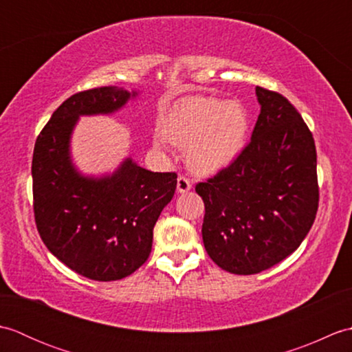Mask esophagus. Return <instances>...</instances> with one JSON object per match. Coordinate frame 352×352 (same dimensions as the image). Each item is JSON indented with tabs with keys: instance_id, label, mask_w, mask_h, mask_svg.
Returning a JSON list of instances; mask_svg holds the SVG:
<instances>
[{
	"instance_id": "obj_1",
	"label": "esophagus",
	"mask_w": 352,
	"mask_h": 352,
	"mask_svg": "<svg viewBox=\"0 0 352 352\" xmlns=\"http://www.w3.org/2000/svg\"><path fill=\"white\" fill-rule=\"evenodd\" d=\"M192 189V183L189 182V178L186 177H178L177 180V192L178 193H186Z\"/></svg>"
}]
</instances>
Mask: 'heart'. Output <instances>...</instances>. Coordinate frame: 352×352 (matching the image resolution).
<instances>
[{
    "label": "heart",
    "mask_w": 352,
    "mask_h": 352,
    "mask_svg": "<svg viewBox=\"0 0 352 352\" xmlns=\"http://www.w3.org/2000/svg\"><path fill=\"white\" fill-rule=\"evenodd\" d=\"M250 133V116L237 100L189 96L168 119L164 138H154V146L166 151L170 145L186 149L189 168L210 175L231 166L243 153Z\"/></svg>",
    "instance_id": "obj_1"
}]
</instances>
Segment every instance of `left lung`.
<instances>
[{
  "label": "left lung",
  "mask_w": 352,
  "mask_h": 352,
  "mask_svg": "<svg viewBox=\"0 0 352 352\" xmlns=\"http://www.w3.org/2000/svg\"><path fill=\"white\" fill-rule=\"evenodd\" d=\"M260 115L231 166L197 184L206 251L223 271L258 274L290 256L316 218V148L283 95L256 87Z\"/></svg>",
  "instance_id": "1"
}]
</instances>
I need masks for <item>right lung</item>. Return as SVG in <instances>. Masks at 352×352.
<instances>
[{
    "mask_svg": "<svg viewBox=\"0 0 352 352\" xmlns=\"http://www.w3.org/2000/svg\"><path fill=\"white\" fill-rule=\"evenodd\" d=\"M136 91L118 86L63 101L36 139L32 177L36 227L52 256L95 281H115L145 263L153 230L177 188L174 172H151L131 157L111 174L85 175L71 155L80 116L111 115Z\"/></svg>",
    "mask_w": 352,
    "mask_h": 352,
    "instance_id": "obj_1",
    "label": "right lung"
}]
</instances>
